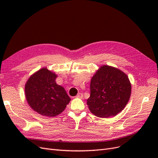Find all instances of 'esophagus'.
<instances>
[{
	"instance_id": "1",
	"label": "esophagus",
	"mask_w": 158,
	"mask_h": 158,
	"mask_svg": "<svg viewBox=\"0 0 158 158\" xmlns=\"http://www.w3.org/2000/svg\"><path fill=\"white\" fill-rule=\"evenodd\" d=\"M76 98H83V94L82 93H79L77 94V95H76Z\"/></svg>"
}]
</instances>
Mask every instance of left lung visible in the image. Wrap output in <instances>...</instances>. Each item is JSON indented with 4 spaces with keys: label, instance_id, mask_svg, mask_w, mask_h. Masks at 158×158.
<instances>
[{
    "label": "left lung",
    "instance_id": "1",
    "mask_svg": "<svg viewBox=\"0 0 158 158\" xmlns=\"http://www.w3.org/2000/svg\"><path fill=\"white\" fill-rule=\"evenodd\" d=\"M131 94V84L127 74L112 66H102L90 82L89 109L95 116H115L125 107Z\"/></svg>",
    "mask_w": 158,
    "mask_h": 158
}]
</instances>
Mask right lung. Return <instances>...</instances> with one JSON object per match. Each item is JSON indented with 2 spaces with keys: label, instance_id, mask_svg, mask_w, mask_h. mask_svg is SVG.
Here are the masks:
<instances>
[{
  "label": "right lung",
  "instance_id": "add662e5",
  "mask_svg": "<svg viewBox=\"0 0 158 158\" xmlns=\"http://www.w3.org/2000/svg\"><path fill=\"white\" fill-rule=\"evenodd\" d=\"M56 78L55 73L45 68L33 74L26 84V98L28 104L41 115H58L70 101L64 88L56 84Z\"/></svg>",
  "mask_w": 158,
  "mask_h": 158
}]
</instances>
